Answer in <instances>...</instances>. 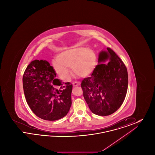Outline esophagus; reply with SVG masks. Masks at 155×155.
Returning a JSON list of instances; mask_svg holds the SVG:
<instances>
[{
  "label": "esophagus",
  "mask_w": 155,
  "mask_h": 155,
  "mask_svg": "<svg viewBox=\"0 0 155 155\" xmlns=\"http://www.w3.org/2000/svg\"><path fill=\"white\" fill-rule=\"evenodd\" d=\"M80 84V82H74L73 83V85L74 87L78 86V85H79Z\"/></svg>",
  "instance_id": "esophagus-1"
}]
</instances>
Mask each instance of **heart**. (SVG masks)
Wrapping results in <instances>:
<instances>
[{"label": "heart", "instance_id": "b5f03b06", "mask_svg": "<svg viewBox=\"0 0 155 155\" xmlns=\"http://www.w3.org/2000/svg\"><path fill=\"white\" fill-rule=\"evenodd\" d=\"M56 59L53 60V66L63 80H67L70 77L69 68L71 67L78 76L86 77L93 73L96 66V54L84 47L67 49L59 54Z\"/></svg>", "mask_w": 155, "mask_h": 155}]
</instances>
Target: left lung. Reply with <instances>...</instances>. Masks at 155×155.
I'll use <instances>...</instances> for the list:
<instances>
[{
  "mask_svg": "<svg viewBox=\"0 0 155 155\" xmlns=\"http://www.w3.org/2000/svg\"><path fill=\"white\" fill-rule=\"evenodd\" d=\"M98 63L91 77L82 81L81 88L91 111L98 116H109L124 102L128 84L127 70L110 48L99 53Z\"/></svg>",
  "mask_w": 155,
  "mask_h": 155,
  "instance_id": "obj_1",
  "label": "left lung"
}]
</instances>
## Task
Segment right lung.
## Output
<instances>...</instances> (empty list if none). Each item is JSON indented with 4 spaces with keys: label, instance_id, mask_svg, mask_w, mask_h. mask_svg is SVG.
I'll return each mask as SVG.
<instances>
[{
    "label": "right lung",
    "instance_id": "1",
    "mask_svg": "<svg viewBox=\"0 0 155 155\" xmlns=\"http://www.w3.org/2000/svg\"><path fill=\"white\" fill-rule=\"evenodd\" d=\"M56 77L48 61L35 60L27 66L22 77L24 92L30 109L45 120L64 117L71 106L72 84L62 82Z\"/></svg>",
    "mask_w": 155,
    "mask_h": 155
}]
</instances>
